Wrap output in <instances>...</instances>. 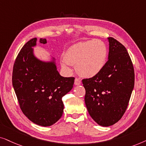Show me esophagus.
Instances as JSON below:
<instances>
[{"instance_id": "obj_1", "label": "esophagus", "mask_w": 146, "mask_h": 146, "mask_svg": "<svg viewBox=\"0 0 146 146\" xmlns=\"http://www.w3.org/2000/svg\"><path fill=\"white\" fill-rule=\"evenodd\" d=\"M81 84V81L79 79L76 78L75 79V85H79Z\"/></svg>"}]
</instances>
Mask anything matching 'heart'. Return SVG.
I'll list each match as a JSON object with an SVG mask.
<instances>
[{
  "label": "heart",
  "mask_w": 146,
  "mask_h": 146,
  "mask_svg": "<svg viewBox=\"0 0 146 146\" xmlns=\"http://www.w3.org/2000/svg\"><path fill=\"white\" fill-rule=\"evenodd\" d=\"M108 50L106 44L93 39L73 44L66 51L62 59V65L70 69L71 65H76L77 73L85 77H93L100 73L106 63Z\"/></svg>",
  "instance_id": "heart-1"
}]
</instances>
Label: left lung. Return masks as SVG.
Here are the masks:
<instances>
[{"instance_id":"obj_1","label":"left lung","mask_w":146,"mask_h":146,"mask_svg":"<svg viewBox=\"0 0 146 146\" xmlns=\"http://www.w3.org/2000/svg\"><path fill=\"white\" fill-rule=\"evenodd\" d=\"M109 42L108 61L96 76L83 79L85 103L89 115L100 125H113L127 108L134 87L133 66L127 49L112 37Z\"/></svg>"}]
</instances>
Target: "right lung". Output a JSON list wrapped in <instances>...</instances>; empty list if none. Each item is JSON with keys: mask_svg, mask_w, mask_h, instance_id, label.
<instances>
[{"mask_svg": "<svg viewBox=\"0 0 146 146\" xmlns=\"http://www.w3.org/2000/svg\"><path fill=\"white\" fill-rule=\"evenodd\" d=\"M37 38L27 42L15 60L13 86L25 115L38 125L50 126L63 115V96L71 90L74 77H64L57 71L55 58L49 61L34 54ZM39 42L46 44V38Z\"/></svg>", "mask_w": 146, "mask_h": 146, "instance_id": "obj_1", "label": "right lung"}]
</instances>
